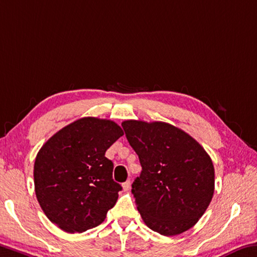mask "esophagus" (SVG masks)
Returning <instances> with one entry per match:
<instances>
[{"instance_id":"34e87169","label":"esophagus","mask_w":257,"mask_h":257,"mask_svg":"<svg viewBox=\"0 0 257 257\" xmlns=\"http://www.w3.org/2000/svg\"><path fill=\"white\" fill-rule=\"evenodd\" d=\"M130 186H132V182H130V181L124 182L123 184H122V187H123V190H124V191H128V190H130Z\"/></svg>"}]
</instances>
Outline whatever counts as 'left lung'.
<instances>
[{
	"label": "left lung",
	"instance_id": "8db88e82",
	"mask_svg": "<svg viewBox=\"0 0 257 257\" xmlns=\"http://www.w3.org/2000/svg\"><path fill=\"white\" fill-rule=\"evenodd\" d=\"M122 128L142 166L132 193L144 223L167 237L191 229L214 194L208 153L189 134L166 122L127 120Z\"/></svg>",
	"mask_w": 257,
	"mask_h": 257
}]
</instances>
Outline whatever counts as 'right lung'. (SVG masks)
<instances>
[{
	"instance_id": "add662e5",
	"label": "right lung",
	"mask_w": 257,
	"mask_h": 257,
	"mask_svg": "<svg viewBox=\"0 0 257 257\" xmlns=\"http://www.w3.org/2000/svg\"><path fill=\"white\" fill-rule=\"evenodd\" d=\"M123 135L111 120L82 117L60 129L40 149L34 164L41 208L60 229L75 233L104 222L119 197L113 162L105 152Z\"/></svg>"
}]
</instances>
